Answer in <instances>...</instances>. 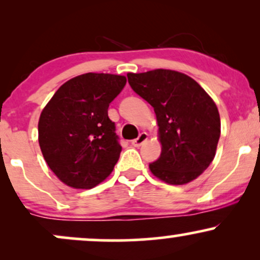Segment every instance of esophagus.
Listing matches in <instances>:
<instances>
[{"mask_svg": "<svg viewBox=\"0 0 260 260\" xmlns=\"http://www.w3.org/2000/svg\"><path fill=\"white\" fill-rule=\"evenodd\" d=\"M148 139V134L145 133V132H143V133H140L139 136H138V138H136V139H133L132 140V145L133 147H140V145L143 144V143L145 142V140Z\"/></svg>", "mask_w": 260, "mask_h": 260, "instance_id": "34e87169", "label": "esophagus"}]
</instances>
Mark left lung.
Wrapping results in <instances>:
<instances>
[{
  "label": "left lung",
  "instance_id": "obj_1",
  "mask_svg": "<svg viewBox=\"0 0 260 260\" xmlns=\"http://www.w3.org/2000/svg\"><path fill=\"white\" fill-rule=\"evenodd\" d=\"M134 92L154 107L161 154L149 164L154 176L169 184L196 180L215 156L220 115L213 99L194 79L170 70L128 73Z\"/></svg>",
  "mask_w": 260,
  "mask_h": 260
}]
</instances>
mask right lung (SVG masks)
<instances>
[{"mask_svg":"<svg viewBox=\"0 0 260 260\" xmlns=\"http://www.w3.org/2000/svg\"><path fill=\"white\" fill-rule=\"evenodd\" d=\"M126 82L116 74H82L59 86L41 112V153L67 186L90 189L112 172L122 147L107 110Z\"/></svg>","mask_w":260,"mask_h":260,"instance_id":"right-lung-1","label":"right lung"}]
</instances>
